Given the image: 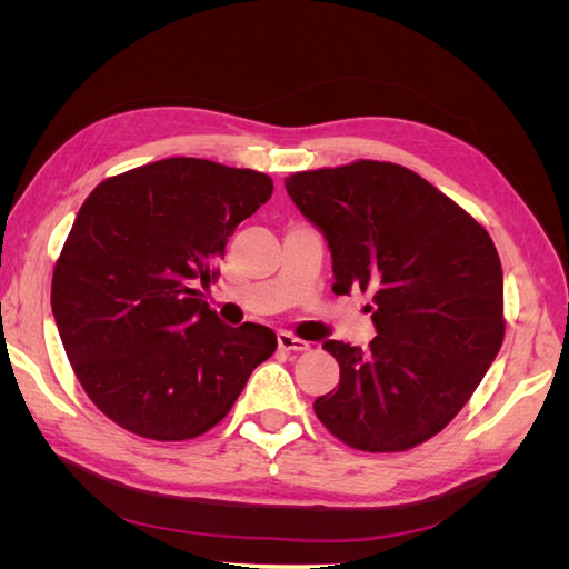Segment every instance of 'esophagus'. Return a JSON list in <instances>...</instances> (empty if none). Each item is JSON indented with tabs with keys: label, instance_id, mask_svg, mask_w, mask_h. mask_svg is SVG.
<instances>
[{
	"label": "esophagus",
	"instance_id": "esophagus-1",
	"mask_svg": "<svg viewBox=\"0 0 569 569\" xmlns=\"http://www.w3.org/2000/svg\"><path fill=\"white\" fill-rule=\"evenodd\" d=\"M278 347L282 349V351H306L308 349V341H303V339H299V337H295L291 332H278Z\"/></svg>",
	"mask_w": 569,
	"mask_h": 569
}]
</instances>
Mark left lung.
Instances as JSON below:
<instances>
[{"label":"left lung","mask_w":569,"mask_h":569,"mask_svg":"<svg viewBox=\"0 0 569 569\" xmlns=\"http://www.w3.org/2000/svg\"><path fill=\"white\" fill-rule=\"evenodd\" d=\"M332 253L335 295L368 291L370 349L325 341L339 387L313 403L351 449L408 451L449 425L501 349L503 270L489 232L412 170L353 161L289 176Z\"/></svg>","instance_id":"left-lung-1"}]
</instances>
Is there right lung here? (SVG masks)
<instances>
[{
  "mask_svg": "<svg viewBox=\"0 0 569 569\" xmlns=\"http://www.w3.org/2000/svg\"><path fill=\"white\" fill-rule=\"evenodd\" d=\"M272 180L206 159H163L99 182L51 278V313L90 401L128 432H209L278 349L266 325L220 322L199 295Z\"/></svg>",
  "mask_w": 569,
  "mask_h": 569,
  "instance_id": "1",
  "label": "right lung"
}]
</instances>
